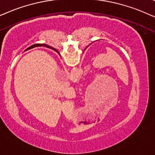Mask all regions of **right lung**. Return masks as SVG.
I'll use <instances>...</instances> for the list:
<instances>
[{"label":"right lung","instance_id":"1","mask_svg":"<svg viewBox=\"0 0 155 155\" xmlns=\"http://www.w3.org/2000/svg\"><path fill=\"white\" fill-rule=\"evenodd\" d=\"M45 46V47H49V48H50V49H53V50H54V51H56L57 52H58V51L56 49H54V48H53V47H49V46H48V45H42V44H35V45H32V46H30V47H28V49H31V48H32V47H35V46Z\"/></svg>","mask_w":155,"mask_h":155}]
</instances>
